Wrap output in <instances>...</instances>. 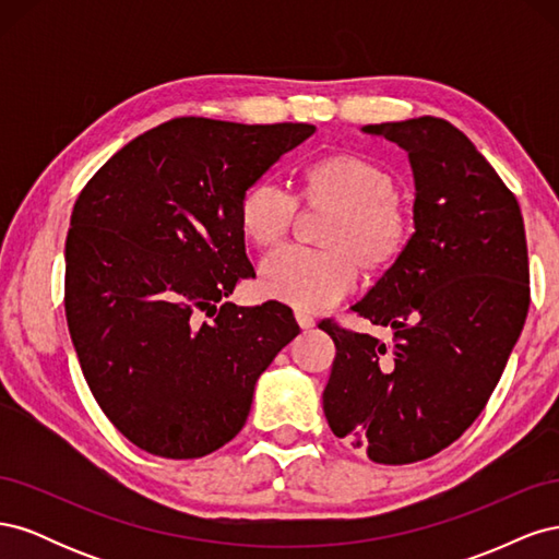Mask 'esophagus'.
Instances as JSON below:
<instances>
[{
    "mask_svg": "<svg viewBox=\"0 0 559 559\" xmlns=\"http://www.w3.org/2000/svg\"><path fill=\"white\" fill-rule=\"evenodd\" d=\"M296 321H298V326H300L302 331H308V329H312V326L317 324V319H314L310 312H302V310L296 312Z\"/></svg>",
    "mask_w": 559,
    "mask_h": 559,
    "instance_id": "esophagus-1",
    "label": "esophagus"
}]
</instances>
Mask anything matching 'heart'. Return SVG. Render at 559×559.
Instances as JSON below:
<instances>
[{"label": "heart", "mask_w": 559, "mask_h": 559, "mask_svg": "<svg viewBox=\"0 0 559 559\" xmlns=\"http://www.w3.org/2000/svg\"><path fill=\"white\" fill-rule=\"evenodd\" d=\"M300 200L333 216L321 235L326 251L280 249L261 267V292L300 310H324L368 273L392 265L408 245L413 218L382 165L361 154H331L300 175ZM296 200L273 181H259L240 202V228L259 249L277 247L292 230Z\"/></svg>", "instance_id": "1"}]
</instances>
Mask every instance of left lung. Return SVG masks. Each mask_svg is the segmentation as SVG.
I'll list each match as a JSON object with an SVG mask.
<instances>
[{"label":"left lung","instance_id":"1","mask_svg":"<svg viewBox=\"0 0 559 559\" xmlns=\"http://www.w3.org/2000/svg\"><path fill=\"white\" fill-rule=\"evenodd\" d=\"M408 154L413 226L401 257L352 310L392 343L321 321L335 343L324 415L378 464L454 443L503 373L530 310L515 195L462 130L436 116L364 126Z\"/></svg>","mask_w":559,"mask_h":559}]
</instances>
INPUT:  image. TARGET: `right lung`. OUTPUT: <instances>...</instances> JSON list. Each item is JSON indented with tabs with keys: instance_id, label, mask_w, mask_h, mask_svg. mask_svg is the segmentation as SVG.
<instances>
[{
	"instance_id": "obj_1",
	"label": "right lung",
	"mask_w": 559,
	"mask_h": 559,
	"mask_svg": "<svg viewBox=\"0 0 559 559\" xmlns=\"http://www.w3.org/2000/svg\"><path fill=\"white\" fill-rule=\"evenodd\" d=\"M314 130L173 118L81 191L64 247L67 326L97 405L130 443L167 460L226 445L257 380L300 333L282 302H218L253 277L245 193Z\"/></svg>"
}]
</instances>
